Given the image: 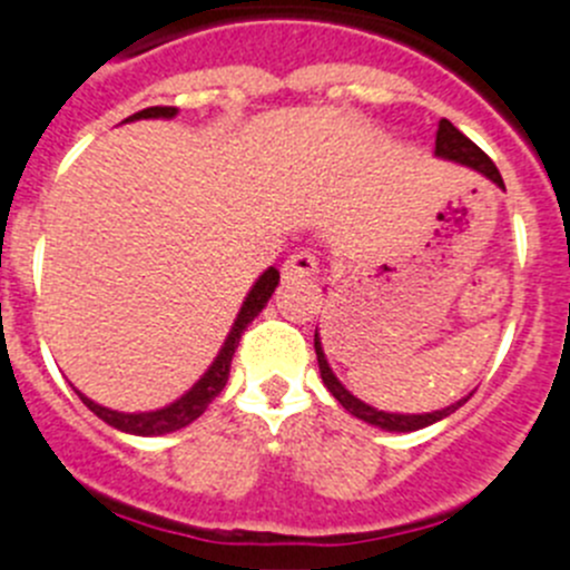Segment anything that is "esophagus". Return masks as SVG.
I'll use <instances>...</instances> for the list:
<instances>
[{"mask_svg": "<svg viewBox=\"0 0 570 570\" xmlns=\"http://www.w3.org/2000/svg\"><path fill=\"white\" fill-rule=\"evenodd\" d=\"M317 255L312 249H297L295 255H289V261L284 264V278L286 281H312L317 275Z\"/></svg>", "mask_w": 570, "mask_h": 570, "instance_id": "esophagus-1", "label": "esophagus"}]
</instances>
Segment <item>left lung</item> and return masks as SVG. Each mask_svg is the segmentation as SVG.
Wrapping results in <instances>:
<instances>
[{"label": "left lung", "instance_id": "left-lung-1", "mask_svg": "<svg viewBox=\"0 0 570 570\" xmlns=\"http://www.w3.org/2000/svg\"><path fill=\"white\" fill-rule=\"evenodd\" d=\"M435 157L439 159H450V163H459V165H466V168H472V171H478L481 177H487L489 183H494L501 190L503 188V177L501 171L494 168L492 159L487 157V154L481 151V148L475 146V142L470 140L466 135H461L459 129H455L450 120H439V131H435ZM315 351H317V365H321V376H323V385L328 387V393H332L334 399H337L340 405L345 407V411L351 413V416L363 419L365 424H374V428L380 430H387V433H413V430H422V428H430V424L441 422V419H446L450 413L459 411L461 405H464L466 399H459L455 405L450 407H441V411H433V413H387V411H376V407L365 405L363 399H357L354 393L348 391V387L343 385V382L334 376L332 365H328L326 354H323V343H321V334H317L315 328Z\"/></svg>", "mask_w": 570, "mask_h": 570}]
</instances>
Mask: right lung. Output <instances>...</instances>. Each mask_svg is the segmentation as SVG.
Wrapping results in <instances>:
<instances>
[{
  "mask_svg": "<svg viewBox=\"0 0 570 570\" xmlns=\"http://www.w3.org/2000/svg\"><path fill=\"white\" fill-rule=\"evenodd\" d=\"M177 111H179L177 106H148V109L137 111V115L126 117L124 124H131V120H171V117H177ZM278 281H281V273L275 267H267L258 275L253 289H249L247 297H244L242 312H238L236 321H233L230 334H227L225 345L219 348L216 360L207 365V371L194 382V387L185 391L179 399H174L171 405L157 407V411L124 413V411H111V407L98 405V402H92L89 396H83L81 391H78V396H81V402L95 413V416L104 419L106 424H111V428L120 430V433L165 435V433H174V430L188 428L190 422H196V419L207 411V405H210L213 399L222 393V387L227 385V376H230V363H233V354H236L238 348V340H242L244 328H247L249 323L261 315V309L267 306V301L273 297Z\"/></svg>",
  "mask_w": 570,
  "mask_h": 570,
  "instance_id": "add662e5",
  "label": "right lung"
}]
</instances>
